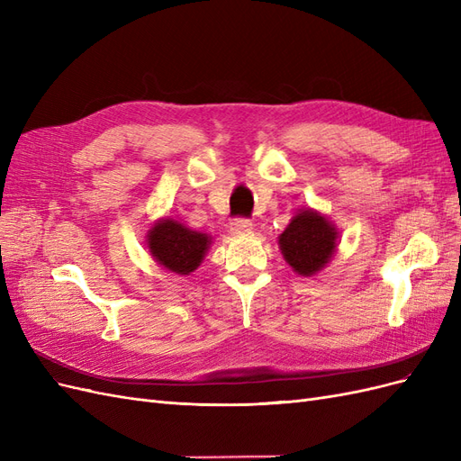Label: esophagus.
<instances>
[{
  "label": "esophagus",
  "mask_w": 461,
  "mask_h": 461,
  "mask_svg": "<svg viewBox=\"0 0 461 461\" xmlns=\"http://www.w3.org/2000/svg\"><path fill=\"white\" fill-rule=\"evenodd\" d=\"M252 230V222H249L248 219H234L232 222H230V232L232 234H246V232H249Z\"/></svg>",
  "instance_id": "esophagus-1"
}]
</instances>
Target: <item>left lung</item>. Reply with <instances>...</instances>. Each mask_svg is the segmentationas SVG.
<instances>
[{"mask_svg":"<svg viewBox=\"0 0 461 461\" xmlns=\"http://www.w3.org/2000/svg\"><path fill=\"white\" fill-rule=\"evenodd\" d=\"M339 244V230L313 209H302L278 236V248L286 263L302 276L319 273L330 261Z\"/></svg>","mask_w":461,"mask_h":461,"instance_id":"8db88e82","label":"left lung"}]
</instances>
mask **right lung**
<instances>
[{"label": "right lung", "mask_w": 461, "mask_h": 461, "mask_svg": "<svg viewBox=\"0 0 461 461\" xmlns=\"http://www.w3.org/2000/svg\"><path fill=\"white\" fill-rule=\"evenodd\" d=\"M209 246H212V236L192 230L175 219H161L148 232L151 258L165 269L178 275L196 271Z\"/></svg>", "instance_id": "add662e5"}]
</instances>
